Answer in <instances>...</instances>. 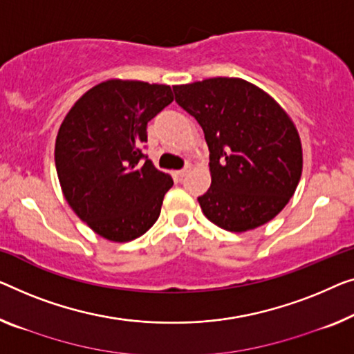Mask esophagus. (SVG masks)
<instances>
[{"label":"esophagus","instance_id":"34e87169","mask_svg":"<svg viewBox=\"0 0 354 354\" xmlns=\"http://www.w3.org/2000/svg\"><path fill=\"white\" fill-rule=\"evenodd\" d=\"M187 171H189V167H186V168H183V170H178V171H175V176L178 178V179H183L184 176L187 175Z\"/></svg>","mask_w":354,"mask_h":354}]
</instances>
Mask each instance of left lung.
I'll list each match as a JSON object with an SVG mask.
<instances>
[{
	"label": "left lung",
	"instance_id": "8db88e82",
	"mask_svg": "<svg viewBox=\"0 0 354 354\" xmlns=\"http://www.w3.org/2000/svg\"><path fill=\"white\" fill-rule=\"evenodd\" d=\"M173 92L202 127L209 149L211 186L197 198L203 214L229 232L275 218L302 175V146L289 115L243 79L211 77Z\"/></svg>",
	"mask_w": 354,
	"mask_h": 354
}]
</instances>
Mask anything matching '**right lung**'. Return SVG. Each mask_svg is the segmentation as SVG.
I'll list each match as a JSON object with an SVG mask.
<instances>
[{"instance_id": "add662e5", "label": "right lung", "mask_w": 354, "mask_h": 354, "mask_svg": "<svg viewBox=\"0 0 354 354\" xmlns=\"http://www.w3.org/2000/svg\"><path fill=\"white\" fill-rule=\"evenodd\" d=\"M173 102L170 86L113 79L75 103L55 141L63 195L88 227L111 241H130L159 218L173 179L141 146L147 122Z\"/></svg>"}]
</instances>
